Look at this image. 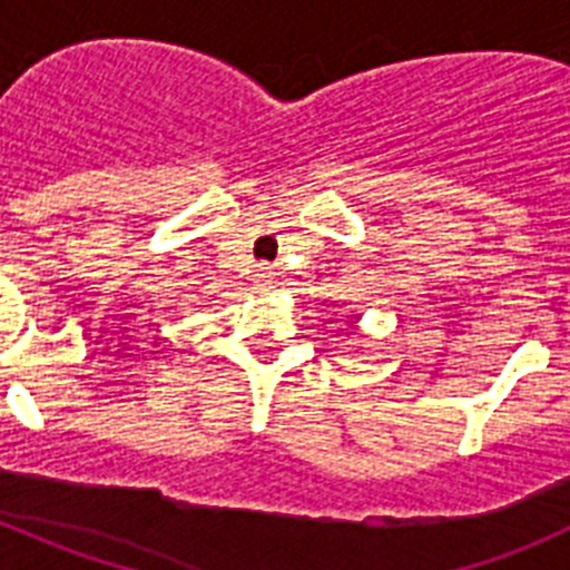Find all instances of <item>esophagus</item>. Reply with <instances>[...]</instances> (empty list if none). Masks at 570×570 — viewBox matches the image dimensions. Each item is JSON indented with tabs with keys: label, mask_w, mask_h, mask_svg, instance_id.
<instances>
[{
	"label": "esophagus",
	"mask_w": 570,
	"mask_h": 570,
	"mask_svg": "<svg viewBox=\"0 0 570 570\" xmlns=\"http://www.w3.org/2000/svg\"><path fill=\"white\" fill-rule=\"evenodd\" d=\"M256 279H259L262 291H274L276 288V274L271 268H262L259 274H256Z\"/></svg>",
	"instance_id": "esophagus-1"
}]
</instances>
